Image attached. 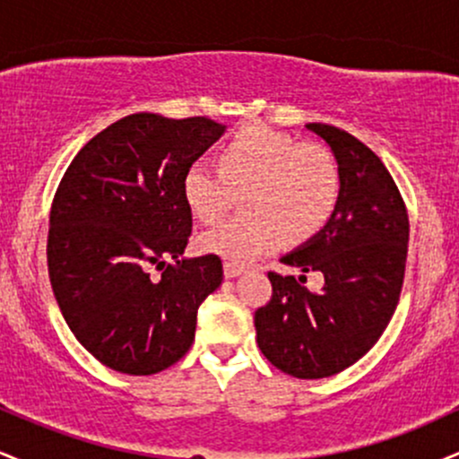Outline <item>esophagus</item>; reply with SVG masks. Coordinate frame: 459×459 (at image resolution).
<instances>
[{
    "label": "esophagus",
    "mask_w": 459,
    "mask_h": 459,
    "mask_svg": "<svg viewBox=\"0 0 459 459\" xmlns=\"http://www.w3.org/2000/svg\"><path fill=\"white\" fill-rule=\"evenodd\" d=\"M244 270L246 267L239 265V263H230V261L224 263V276L226 278H237Z\"/></svg>",
    "instance_id": "34e87169"
}]
</instances>
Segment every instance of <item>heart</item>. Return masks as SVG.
Masks as SVG:
<instances>
[{
    "label": "heart",
    "instance_id": "heart-1",
    "mask_svg": "<svg viewBox=\"0 0 459 459\" xmlns=\"http://www.w3.org/2000/svg\"><path fill=\"white\" fill-rule=\"evenodd\" d=\"M183 200L200 222L213 224L246 189L235 215L200 237L204 252L233 263L255 261L282 241L310 237L330 220L341 196L334 157L315 142H296L252 125L220 155V168L194 160L181 181Z\"/></svg>",
    "mask_w": 459,
    "mask_h": 459
}]
</instances>
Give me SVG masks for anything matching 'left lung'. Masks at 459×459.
Wrapping results in <instances>:
<instances>
[{
	"label": "left lung",
	"instance_id": "obj_1",
	"mask_svg": "<svg viewBox=\"0 0 459 459\" xmlns=\"http://www.w3.org/2000/svg\"><path fill=\"white\" fill-rule=\"evenodd\" d=\"M330 146L341 196L328 224L282 256L284 265L324 273L310 293L307 276L270 272L272 299L255 313L263 356L287 376L319 380L351 367L377 343L402 293L410 222L402 194L380 157L347 131L308 123Z\"/></svg>",
	"mask_w": 459,
	"mask_h": 459
}]
</instances>
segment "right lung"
Wrapping results in <instances>:
<instances>
[{
  "instance_id": "obj_1",
  "label": "right lung",
  "mask_w": 459,
  "mask_h": 459,
  "mask_svg": "<svg viewBox=\"0 0 459 459\" xmlns=\"http://www.w3.org/2000/svg\"><path fill=\"white\" fill-rule=\"evenodd\" d=\"M224 131L204 116H125L77 152L57 186L51 289L75 339L114 371L152 376L181 360L198 307L222 284L218 255L181 256L192 235L181 181Z\"/></svg>"
}]
</instances>
